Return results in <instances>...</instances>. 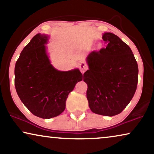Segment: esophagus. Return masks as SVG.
I'll list each match as a JSON object with an SVG mask.
<instances>
[{"instance_id":"esophagus-1","label":"esophagus","mask_w":154,"mask_h":154,"mask_svg":"<svg viewBox=\"0 0 154 154\" xmlns=\"http://www.w3.org/2000/svg\"><path fill=\"white\" fill-rule=\"evenodd\" d=\"M79 68H80V70L81 71V73H83L88 69V65L86 64L85 62H82L79 65Z\"/></svg>"}]
</instances>
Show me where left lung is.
<instances>
[{"mask_svg": "<svg viewBox=\"0 0 154 154\" xmlns=\"http://www.w3.org/2000/svg\"><path fill=\"white\" fill-rule=\"evenodd\" d=\"M106 48L87 57L83 74L89 107L94 113L113 116L121 113L135 93L138 65L131 49L116 35L104 33Z\"/></svg>", "mask_w": 154, "mask_h": 154, "instance_id": "obj_1", "label": "left lung"}]
</instances>
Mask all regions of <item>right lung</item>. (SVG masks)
Segmentation results:
<instances>
[{
    "label": "right lung",
    "instance_id": "obj_1",
    "mask_svg": "<svg viewBox=\"0 0 154 154\" xmlns=\"http://www.w3.org/2000/svg\"><path fill=\"white\" fill-rule=\"evenodd\" d=\"M49 35L38 33L24 47L14 68V85L24 106L35 116L48 119L64 111L69 94L83 80L79 69L68 71L51 64L45 44Z\"/></svg>",
    "mask_w": 154,
    "mask_h": 154
}]
</instances>
